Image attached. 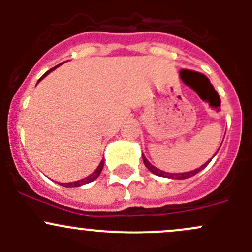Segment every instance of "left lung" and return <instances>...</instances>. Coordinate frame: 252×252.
Returning a JSON list of instances; mask_svg holds the SVG:
<instances>
[{
  "instance_id": "left-lung-1",
  "label": "left lung",
  "mask_w": 252,
  "mask_h": 252,
  "mask_svg": "<svg viewBox=\"0 0 252 252\" xmlns=\"http://www.w3.org/2000/svg\"><path fill=\"white\" fill-rule=\"evenodd\" d=\"M142 159H144V163H145V166H146V168L149 169L150 172H152V173L154 174H156V175H158V177H164V178H171V179H188V178H190V177H192V175H195V174H197L199 173L200 171H201V169H204L206 166H207L208 163H210L211 162V158L210 161L207 162V163L206 164H204V166H201L200 167V168H197V169H195V171H191V172H188V173H166V172H163V171H159V169H157V168H155L154 166H152L151 163H150L149 161H147L146 159V157L144 156V155H142Z\"/></svg>"
}]
</instances>
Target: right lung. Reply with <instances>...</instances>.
Masks as SVG:
<instances>
[{"instance_id":"add662e5","label":"right lung","mask_w":252,"mask_h":252,"mask_svg":"<svg viewBox=\"0 0 252 252\" xmlns=\"http://www.w3.org/2000/svg\"><path fill=\"white\" fill-rule=\"evenodd\" d=\"M58 65H56V67H53V68H51L50 70H47L46 73H45L44 75H42L41 78L39 79V81L41 80L42 78H45L46 77V75L48 74V73L51 72V70H53V69H56V68H57ZM103 163H105V161H101V163L98 164V167L97 168H96V171L94 172L93 174L91 175H89L88 178H85V179H81V180H78V182H73V183H61V185H63V187H65V188H72V187H80V185H84V184H88V183H90V182H94V180L96 179V178L98 177V175L101 174V171H102V168H103Z\"/></svg>"}]
</instances>
